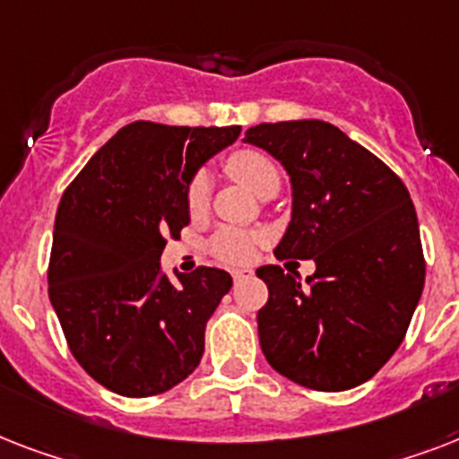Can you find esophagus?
Returning a JSON list of instances; mask_svg holds the SVG:
<instances>
[{
	"mask_svg": "<svg viewBox=\"0 0 459 459\" xmlns=\"http://www.w3.org/2000/svg\"><path fill=\"white\" fill-rule=\"evenodd\" d=\"M230 276H233V281H243L247 279V276H252V269H233Z\"/></svg>",
	"mask_w": 459,
	"mask_h": 459,
	"instance_id": "1",
	"label": "esophagus"
}]
</instances>
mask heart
<instances>
[{"label": "heart", "mask_w": 459, "mask_h": 459, "mask_svg": "<svg viewBox=\"0 0 459 459\" xmlns=\"http://www.w3.org/2000/svg\"><path fill=\"white\" fill-rule=\"evenodd\" d=\"M226 171L243 183L245 187H250L252 193H264L269 186H279V171L272 164V159L264 157L257 150H238L226 159ZM209 176L200 171L193 178L190 187H187V209L190 214H202L209 204ZM257 245V236L247 233L240 229H221L212 238L209 250L216 259H221L226 264H245L252 257Z\"/></svg>", "instance_id": "obj_1"}]
</instances>
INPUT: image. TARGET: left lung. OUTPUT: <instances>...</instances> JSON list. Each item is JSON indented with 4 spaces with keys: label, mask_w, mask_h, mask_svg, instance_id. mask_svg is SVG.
<instances>
[{
    "label": "left lung",
    "mask_w": 459,
    "mask_h": 459,
    "mask_svg": "<svg viewBox=\"0 0 459 459\" xmlns=\"http://www.w3.org/2000/svg\"><path fill=\"white\" fill-rule=\"evenodd\" d=\"M247 145L290 178L293 212L273 255L316 272L259 266L269 300L257 312L266 362L314 391L369 381L405 338L424 288L420 223L405 183L326 121L259 124Z\"/></svg>",
    "instance_id": "8db88e82"
}]
</instances>
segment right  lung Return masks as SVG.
Returning <instances> with one entry per match:
<instances>
[{
  "label": "right lung",
  "mask_w": 459,
  "mask_h": 459,
  "mask_svg": "<svg viewBox=\"0 0 459 459\" xmlns=\"http://www.w3.org/2000/svg\"><path fill=\"white\" fill-rule=\"evenodd\" d=\"M240 126L135 121L90 159L56 209L49 300L82 369L126 398L157 395L200 364L229 272H161L166 238L190 223L187 187Z\"/></svg>",
  "instance_id": "add662e5"
}]
</instances>
